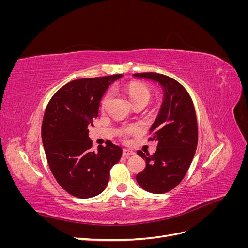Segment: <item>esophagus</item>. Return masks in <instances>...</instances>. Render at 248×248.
Returning a JSON list of instances; mask_svg holds the SVG:
<instances>
[{
  "label": "esophagus",
  "mask_w": 248,
  "mask_h": 248,
  "mask_svg": "<svg viewBox=\"0 0 248 248\" xmlns=\"http://www.w3.org/2000/svg\"><path fill=\"white\" fill-rule=\"evenodd\" d=\"M123 156L125 157H129L131 155H134V152L131 151V150H128V149H123V152H122Z\"/></svg>",
  "instance_id": "esophagus-1"
}]
</instances>
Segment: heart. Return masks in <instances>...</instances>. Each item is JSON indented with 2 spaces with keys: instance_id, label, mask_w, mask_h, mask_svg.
Here are the masks:
<instances>
[{
  "instance_id": "b5f03b06",
  "label": "heart",
  "mask_w": 248,
  "mask_h": 248,
  "mask_svg": "<svg viewBox=\"0 0 248 248\" xmlns=\"http://www.w3.org/2000/svg\"><path fill=\"white\" fill-rule=\"evenodd\" d=\"M125 91L127 92V94H128L132 103H137L139 101L149 102L150 99H151V92H150V90L145 86L137 84V82H132V84H130L129 86H127L125 88ZM109 100H110V93L104 95L101 101V106L103 108H107ZM133 131H134V128L130 127V128L126 129L124 132H133Z\"/></svg>"
}]
</instances>
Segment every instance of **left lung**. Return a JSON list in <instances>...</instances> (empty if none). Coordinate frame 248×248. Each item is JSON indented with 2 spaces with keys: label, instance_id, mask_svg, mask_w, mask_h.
<instances>
[{
  "label": "left lung",
  "instance_id": "left-lung-1",
  "mask_svg": "<svg viewBox=\"0 0 248 248\" xmlns=\"http://www.w3.org/2000/svg\"><path fill=\"white\" fill-rule=\"evenodd\" d=\"M134 78L158 82L163 99L158 116L150 128L157 141L156 152L150 156L141 151L146 168L137 175L142 189L160 194L171 190L182 181L196 154L198 122L192 100L185 88L168 76L155 72L133 74Z\"/></svg>",
  "mask_w": 248,
  "mask_h": 248
}]
</instances>
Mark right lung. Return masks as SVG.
I'll return each mask as SVG.
<instances>
[{"instance_id": "1", "label": "right lung", "mask_w": 248, "mask_h": 248, "mask_svg": "<svg viewBox=\"0 0 248 248\" xmlns=\"http://www.w3.org/2000/svg\"><path fill=\"white\" fill-rule=\"evenodd\" d=\"M123 74L72 80L58 90L44 112L41 137L52 175L64 190L79 199L98 196L122 149L107 141L92 151L89 126L98 116L100 100Z\"/></svg>"}]
</instances>
